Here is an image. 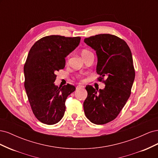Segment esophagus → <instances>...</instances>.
Segmentation results:
<instances>
[{"mask_svg": "<svg viewBox=\"0 0 158 158\" xmlns=\"http://www.w3.org/2000/svg\"><path fill=\"white\" fill-rule=\"evenodd\" d=\"M84 88V85H80V84L78 85L77 86H76V89H80V88Z\"/></svg>", "mask_w": 158, "mask_h": 158, "instance_id": "esophagus-1", "label": "esophagus"}]
</instances>
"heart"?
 Listing matches in <instances>:
<instances>
[{
	"mask_svg": "<svg viewBox=\"0 0 158 158\" xmlns=\"http://www.w3.org/2000/svg\"><path fill=\"white\" fill-rule=\"evenodd\" d=\"M90 52H90L88 49H83L82 51H81V55H82V57H84L85 56H86V55H88V54H89ZM77 78H79V79H80V80H82V76H80V75L77 76Z\"/></svg>",
	"mask_w": 158,
	"mask_h": 158,
	"instance_id": "1",
	"label": "heart"
}]
</instances>
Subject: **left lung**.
I'll return each instance as SVG.
<instances>
[{
    "label": "left lung",
    "instance_id": "1",
    "mask_svg": "<svg viewBox=\"0 0 158 158\" xmlns=\"http://www.w3.org/2000/svg\"><path fill=\"white\" fill-rule=\"evenodd\" d=\"M84 42L96 51L98 80L106 85L99 90L86 85L84 113L92 123L104 125L118 115L131 95L135 77L132 53L123 39L108 33L85 38Z\"/></svg>",
    "mask_w": 158,
    "mask_h": 158
}]
</instances>
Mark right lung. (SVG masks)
Returning a JSON list of instances; mask_svg holds the SVG:
<instances>
[{
  "instance_id": "right-lung-1",
  "label": "right lung",
  "mask_w": 158,
  "mask_h": 158,
  "mask_svg": "<svg viewBox=\"0 0 158 158\" xmlns=\"http://www.w3.org/2000/svg\"><path fill=\"white\" fill-rule=\"evenodd\" d=\"M80 37L49 35L33 45L23 67L24 87L33 113L40 122L54 125L63 117L65 101L76 88L56 86V73L65 66V57L77 47Z\"/></svg>"
}]
</instances>
